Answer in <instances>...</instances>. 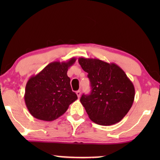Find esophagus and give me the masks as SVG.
Instances as JSON below:
<instances>
[{"mask_svg": "<svg viewBox=\"0 0 160 160\" xmlns=\"http://www.w3.org/2000/svg\"><path fill=\"white\" fill-rule=\"evenodd\" d=\"M76 95H77V96H78V98H80V96H81V92H80L79 90L76 91Z\"/></svg>", "mask_w": 160, "mask_h": 160, "instance_id": "esophagus-1", "label": "esophagus"}]
</instances>
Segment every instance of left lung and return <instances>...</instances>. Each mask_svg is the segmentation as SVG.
<instances>
[{
    "label": "left lung",
    "mask_w": 160,
    "mask_h": 160,
    "mask_svg": "<svg viewBox=\"0 0 160 160\" xmlns=\"http://www.w3.org/2000/svg\"><path fill=\"white\" fill-rule=\"evenodd\" d=\"M78 62L91 83L90 94L80 99L89 119L104 126L121 121L134 101L132 82L115 63L84 58H78Z\"/></svg>",
    "instance_id": "8db88e82"
}]
</instances>
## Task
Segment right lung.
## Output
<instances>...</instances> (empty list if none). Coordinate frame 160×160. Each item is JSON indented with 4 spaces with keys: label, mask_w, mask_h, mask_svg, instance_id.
Wrapping results in <instances>:
<instances>
[{
    "label": "right lung",
    "mask_w": 160,
    "mask_h": 160,
    "mask_svg": "<svg viewBox=\"0 0 160 160\" xmlns=\"http://www.w3.org/2000/svg\"><path fill=\"white\" fill-rule=\"evenodd\" d=\"M76 62H52L40 73L32 76L25 87V102L32 117L51 122L62 116L70 105L78 99L72 91L68 70Z\"/></svg>",
    "instance_id": "1"
}]
</instances>
